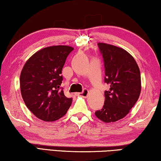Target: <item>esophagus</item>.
I'll return each mask as SVG.
<instances>
[{
    "label": "esophagus",
    "mask_w": 161,
    "mask_h": 161,
    "mask_svg": "<svg viewBox=\"0 0 161 161\" xmlns=\"http://www.w3.org/2000/svg\"><path fill=\"white\" fill-rule=\"evenodd\" d=\"M89 93V92L87 89H84V91L82 92H81V93H76V95H77V96H81L83 97H86L88 96Z\"/></svg>",
    "instance_id": "1"
}]
</instances>
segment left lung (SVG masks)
Here are the masks:
<instances>
[{
	"mask_svg": "<svg viewBox=\"0 0 161 161\" xmlns=\"http://www.w3.org/2000/svg\"><path fill=\"white\" fill-rule=\"evenodd\" d=\"M105 67L104 105L95 112L105 123L124 118L135 105L141 90L140 69L134 58L124 49L107 43H98Z\"/></svg>",
	"mask_w": 161,
	"mask_h": 161,
	"instance_id": "left-lung-1",
	"label": "left lung"
}]
</instances>
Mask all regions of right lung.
Segmentation results:
<instances>
[{"label":"right lung","mask_w":161,"mask_h":161,"mask_svg":"<svg viewBox=\"0 0 161 161\" xmlns=\"http://www.w3.org/2000/svg\"><path fill=\"white\" fill-rule=\"evenodd\" d=\"M74 48L50 46L38 50L24 64L20 77L21 95L28 109L44 121H54L67 114L72 98L65 97L59 86L62 69Z\"/></svg>","instance_id":"obj_1"}]
</instances>
